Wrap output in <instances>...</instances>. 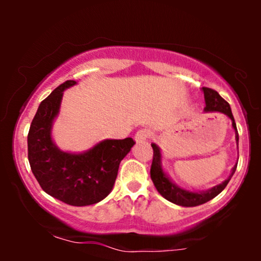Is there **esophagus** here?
<instances>
[{
	"mask_svg": "<svg viewBox=\"0 0 261 261\" xmlns=\"http://www.w3.org/2000/svg\"><path fill=\"white\" fill-rule=\"evenodd\" d=\"M149 135H151V132H149L148 129H140L137 132V134H135V141L138 142H145L147 139L149 138Z\"/></svg>",
	"mask_w": 261,
	"mask_h": 261,
	"instance_id": "34e87169",
	"label": "esophagus"
}]
</instances>
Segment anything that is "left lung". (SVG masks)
I'll use <instances>...</instances> for the list:
<instances>
[{"label":"left lung","mask_w":261,"mask_h":261,"mask_svg":"<svg viewBox=\"0 0 261 261\" xmlns=\"http://www.w3.org/2000/svg\"><path fill=\"white\" fill-rule=\"evenodd\" d=\"M203 92H204V99H205V108L204 112H217L222 113L224 115H227L231 120V126H233L235 130V139H237V145L239 147V134L237 129V123L234 121V116L231 114V109L229 103L221 97L219 92L213 90L209 88H202ZM153 148V160H152V166H151V178L153 184L160 195L164 198H166L167 201L174 203L177 205L181 206H196L201 205L203 203H206L210 199L216 197L220 192H222L224 188L227 187V184L229 183L230 178L233 177L237 170L238 164H235L233 169H231L230 176L227 178L226 180L222 183L216 185L212 189L206 191H189L185 189L178 187L177 184L172 183V180L170 179L169 176L165 173V171L163 170L162 166V152L160 148L155 144H152Z\"/></svg>","instance_id":"obj_1"}]
</instances>
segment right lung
I'll list each match as a JSON object with an SVG mask.
<instances>
[{
    "label": "right lung",
    "instance_id": "1",
    "mask_svg": "<svg viewBox=\"0 0 261 261\" xmlns=\"http://www.w3.org/2000/svg\"><path fill=\"white\" fill-rule=\"evenodd\" d=\"M76 84L66 81L40 103L28 132V160L42 190L66 204H95L113 190L121 160L135 141L103 140L83 153L64 152L52 140V124L59 114L65 89Z\"/></svg>",
    "mask_w": 261,
    "mask_h": 261
}]
</instances>
